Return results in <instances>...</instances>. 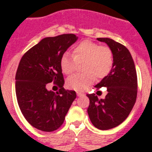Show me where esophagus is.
<instances>
[{"label":"esophagus","mask_w":152,"mask_h":152,"mask_svg":"<svg viewBox=\"0 0 152 152\" xmlns=\"http://www.w3.org/2000/svg\"><path fill=\"white\" fill-rule=\"evenodd\" d=\"M76 95H77V96H81V95H83L84 94L83 92H81V91H76Z\"/></svg>","instance_id":"obj_1"}]
</instances>
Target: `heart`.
Wrapping results in <instances>:
<instances>
[{"label":"heart","instance_id":"1","mask_svg":"<svg viewBox=\"0 0 152 152\" xmlns=\"http://www.w3.org/2000/svg\"><path fill=\"white\" fill-rule=\"evenodd\" d=\"M82 65L84 74L74 75L66 81L67 87L76 91H83L96 79H102L110 73L113 64V53L108 46L91 41H83L73 49V55L64 53L60 60L62 72L71 75L78 64Z\"/></svg>","mask_w":152,"mask_h":152}]
</instances>
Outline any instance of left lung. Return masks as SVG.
I'll return each mask as SVG.
<instances>
[{
    "label": "left lung",
    "instance_id": "obj_1",
    "mask_svg": "<svg viewBox=\"0 0 152 152\" xmlns=\"http://www.w3.org/2000/svg\"><path fill=\"white\" fill-rule=\"evenodd\" d=\"M97 39L112 50L113 64L110 73L95 85L97 90L106 87L108 93L105 99L87 95L90 100L88 113L95 127L107 130L121 124L132 110L137 96V75L131 53L125 46L108 38Z\"/></svg>",
    "mask_w": 152,
    "mask_h": 152
}]
</instances>
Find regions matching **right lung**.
Returning a JSON list of instances; mask_svg holds the SVG:
<instances>
[{"label":"right lung","instance_id":"obj_1","mask_svg":"<svg viewBox=\"0 0 152 152\" xmlns=\"http://www.w3.org/2000/svg\"><path fill=\"white\" fill-rule=\"evenodd\" d=\"M73 34L47 37L25 53L15 74V94L25 119L43 132L58 129L64 123L75 91L63 88L64 76L60 60L77 40ZM53 82L59 91H48L46 84Z\"/></svg>","mask_w":152,"mask_h":152}]
</instances>
